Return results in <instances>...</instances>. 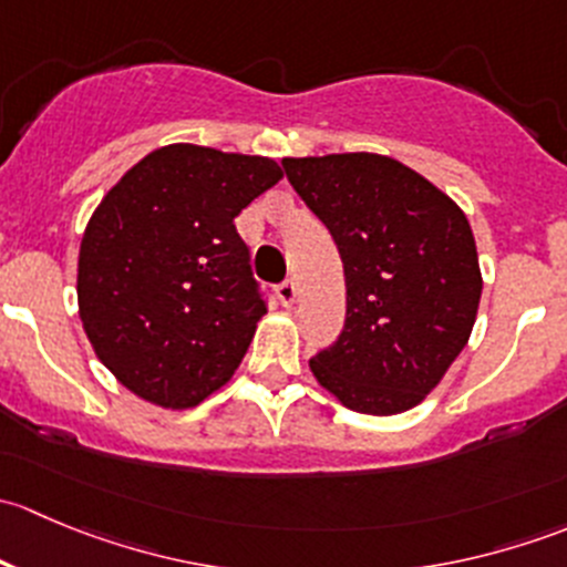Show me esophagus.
<instances>
[{
	"label": "esophagus",
	"mask_w": 567,
	"mask_h": 567,
	"mask_svg": "<svg viewBox=\"0 0 567 567\" xmlns=\"http://www.w3.org/2000/svg\"><path fill=\"white\" fill-rule=\"evenodd\" d=\"M277 296L285 307H293L296 305V282L293 279H285V282L277 285Z\"/></svg>",
	"instance_id": "esophagus-1"
}]
</instances>
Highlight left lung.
<instances>
[{
  "label": "left lung",
  "mask_w": 567,
  "mask_h": 567,
  "mask_svg": "<svg viewBox=\"0 0 567 567\" xmlns=\"http://www.w3.org/2000/svg\"><path fill=\"white\" fill-rule=\"evenodd\" d=\"M282 167L329 227L346 271V326L310 359L312 375L359 414L414 409L477 318L483 277L466 214L379 153L282 158Z\"/></svg>",
  "instance_id": "obj_1"
}]
</instances>
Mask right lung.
I'll return each mask as SVG.
<instances>
[{
    "instance_id": "right-lung-1",
    "label": "right lung",
    "mask_w": 567,
    "mask_h": 567,
    "mask_svg": "<svg viewBox=\"0 0 567 567\" xmlns=\"http://www.w3.org/2000/svg\"><path fill=\"white\" fill-rule=\"evenodd\" d=\"M282 177L274 158L167 145L90 216L79 318L114 379L162 409L225 386L266 316L236 216Z\"/></svg>"
}]
</instances>
